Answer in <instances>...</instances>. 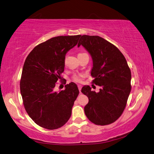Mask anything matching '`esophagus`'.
<instances>
[{"instance_id":"34e87169","label":"esophagus","mask_w":154,"mask_h":154,"mask_svg":"<svg viewBox=\"0 0 154 154\" xmlns=\"http://www.w3.org/2000/svg\"><path fill=\"white\" fill-rule=\"evenodd\" d=\"M82 88V86L81 84H78V88H79V92H81Z\"/></svg>"}]
</instances>
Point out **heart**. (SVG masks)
Returning <instances> with one entry per match:
<instances>
[{
    "label": "heart",
    "mask_w": 154,
    "mask_h": 154,
    "mask_svg": "<svg viewBox=\"0 0 154 154\" xmlns=\"http://www.w3.org/2000/svg\"><path fill=\"white\" fill-rule=\"evenodd\" d=\"M73 79H74V81L77 82H81L83 79V75H75V76H74V77H73Z\"/></svg>",
    "instance_id": "obj_1"
}]
</instances>
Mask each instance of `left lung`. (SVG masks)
I'll return each mask as SVG.
<instances>
[{
  "label": "left lung",
  "mask_w": 154,
  "mask_h": 154,
  "mask_svg": "<svg viewBox=\"0 0 154 154\" xmlns=\"http://www.w3.org/2000/svg\"><path fill=\"white\" fill-rule=\"evenodd\" d=\"M78 47L83 46L92 60V82L100 86L99 92L84 86L82 92L88 97L84 107L87 118L96 125L114 123L123 113L131 91V71L124 55L108 41L98 35L80 36Z\"/></svg>",
  "instance_id": "obj_1"
}]
</instances>
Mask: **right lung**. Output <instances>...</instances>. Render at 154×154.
I'll list each match as a JSON object with an SVG mask.
<instances>
[{"label":"right lung","mask_w":154,"mask_h":154,"mask_svg":"<svg viewBox=\"0 0 154 154\" xmlns=\"http://www.w3.org/2000/svg\"><path fill=\"white\" fill-rule=\"evenodd\" d=\"M80 35L57 36L35 46L23 66L20 92L24 108L36 124L55 130L71 116L79 89L74 82L64 90L55 91V83L64 72L65 56L77 45Z\"/></svg>","instance_id":"right-lung-1"}]
</instances>
